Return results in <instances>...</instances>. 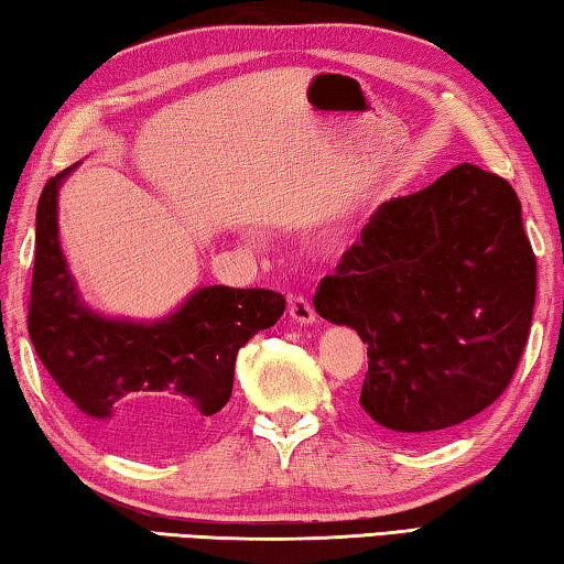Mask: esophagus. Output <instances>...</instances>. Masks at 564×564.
Returning <instances> with one entry per match:
<instances>
[{"label": "esophagus", "instance_id": "34e87169", "mask_svg": "<svg viewBox=\"0 0 564 564\" xmlns=\"http://www.w3.org/2000/svg\"><path fill=\"white\" fill-rule=\"evenodd\" d=\"M289 313L295 323H301V326H311V323H316V311H313V305L308 303V299H303V295H291Z\"/></svg>", "mask_w": 564, "mask_h": 564}]
</instances>
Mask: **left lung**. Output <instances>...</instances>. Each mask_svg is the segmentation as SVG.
Returning a JSON list of instances; mask_svg holds the SVG:
<instances>
[{
    "label": "left lung",
    "mask_w": 564,
    "mask_h": 564,
    "mask_svg": "<svg viewBox=\"0 0 564 564\" xmlns=\"http://www.w3.org/2000/svg\"><path fill=\"white\" fill-rule=\"evenodd\" d=\"M534 291L538 263L518 194L460 164L380 204L313 305L368 343L360 408L388 431L425 441L510 386Z\"/></svg>",
    "instance_id": "left-lung-1"
}]
</instances>
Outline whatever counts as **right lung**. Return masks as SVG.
Here are the masks:
<instances>
[{"label": "right lung", "mask_w": 564, "mask_h": 564, "mask_svg": "<svg viewBox=\"0 0 564 564\" xmlns=\"http://www.w3.org/2000/svg\"><path fill=\"white\" fill-rule=\"evenodd\" d=\"M74 166L46 181L36 206L30 299L36 356L104 441L123 447L184 445L228 403L238 350L283 316L285 299L265 289L206 285L154 323L91 311L66 269L56 221V196ZM144 397L180 405L177 417L162 426L164 434L132 420V403Z\"/></svg>", "instance_id": "right-lung-1"}]
</instances>
